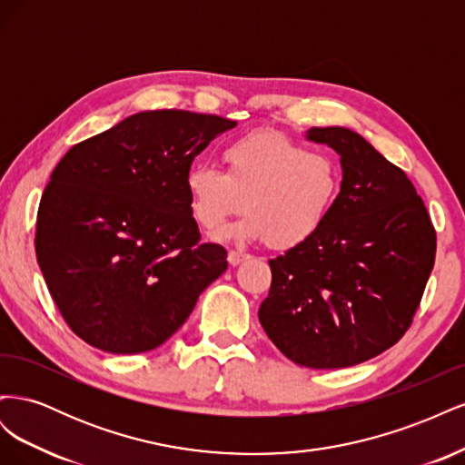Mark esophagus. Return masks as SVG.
I'll return each instance as SVG.
<instances>
[{
    "instance_id": "obj_1",
    "label": "esophagus",
    "mask_w": 465,
    "mask_h": 465,
    "mask_svg": "<svg viewBox=\"0 0 465 465\" xmlns=\"http://www.w3.org/2000/svg\"><path fill=\"white\" fill-rule=\"evenodd\" d=\"M229 263L231 265H241L242 262H246L250 258V254H246V252H238V250H229Z\"/></svg>"
}]
</instances>
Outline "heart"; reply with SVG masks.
<instances>
[{"mask_svg":"<svg viewBox=\"0 0 465 465\" xmlns=\"http://www.w3.org/2000/svg\"><path fill=\"white\" fill-rule=\"evenodd\" d=\"M224 171L192 164L184 174L190 211L213 231L244 207L221 238L267 241L275 250L302 246L323 227L341 190L328 153L308 151L277 132H252L223 149Z\"/></svg>","mask_w":465,"mask_h":465,"instance_id":"b5f03b06","label":"heart"}]
</instances>
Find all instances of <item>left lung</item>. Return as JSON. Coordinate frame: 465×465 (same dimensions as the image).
<instances>
[{
    "label": "left lung",
    "mask_w": 465,
    "mask_h": 465,
    "mask_svg": "<svg viewBox=\"0 0 465 465\" xmlns=\"http://www.w3.org/2000/svg\"><path fill=\"white\" fill-rule=\"evenodd\" d=\"M306 139L340 154L341 190L316 236L270 260L258 318L292 362L345 369L384 353L410 328L436 232L411 180L362 135L330 125Z\"/></svg>",
    "instance_id": "left-lung-1"
}]
</instances>
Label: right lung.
I'll return each instance as SVG.
<instances>
[{
	"mask_svg": "<svg viewBox=\"0 0 465 465\" xmlns=\"http://www.w3.org/2000/svg\"><path fill=\"white\" fill-rule=\"evenodd\" d=\"M236 122L143 110L74 145L54 168L36 219V260L67 326L114 355L163 345L227 272L202 244L184 174Z\"/></svg>",
	"mask_w": 465,
	"mask_h": 465,
	"instance_id": "right-lung-1",
	"label": "right lung"
}]
</instances>
